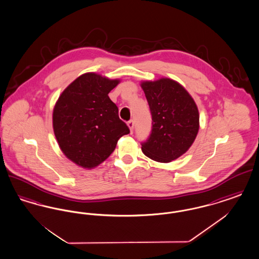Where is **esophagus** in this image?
<instances>
[{"instance_id": "obj_1", "label": "esophagus", "mask_w": 259, "mask_h": 259, "mask_svg": "<svg viewBox=\"0 0 259 259\" xmlns=\"http://www.w3.org/2000/svg\"><path fill=\"white\" fill-rule=\"evenodd\" d=\"M127 125H128V127H129L130 131H131V132H133V129H134V121L131 119V120H129V121L127 122Z\"/></svg>"}]
</instances>
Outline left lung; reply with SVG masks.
Masks as SVG:
<instances>
[{
    "label": "left lung",
    "mask_w": 259,
    "mask_h": 259,
    "mask_svg": "<svg viewBox=\"0 0 259 259\" xmlns=\"http://www.w3.org/2000/svg\"><path fill=\"white\" fill-rule=\"evenodd\" d=\"M141 87L152 119L150 135L142 143V150L152 160H175L188 150L197 136V106L185 88L170 78L144 81Z\"/></svg>",
    "instance_id": "obj_1"
}]
</instances>
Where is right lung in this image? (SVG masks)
Masks as SVG:
<instances>
[{"label": "right lung", "mask_w": 259, "mask_h": 259, "mask_svg": "<svg viewBox=\"0 0 259 259\" xmlns=\"http://www.w3.org/2000/svg\"><path fill=\"white\" fill-rule=\"evenodd\" d=\"M119 83L95 73L81 74L62 92L53 110V130L63 153L91 169L106 160L130 133L109 93Z\"/></svg>", "instance_id": "1"}]
</instances>
